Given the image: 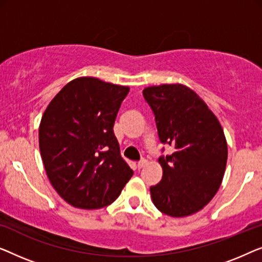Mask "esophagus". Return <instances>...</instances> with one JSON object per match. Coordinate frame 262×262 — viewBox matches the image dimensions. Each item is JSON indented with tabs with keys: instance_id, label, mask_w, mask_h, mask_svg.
I'll return each mask as SVG.
<instances>
[{
	"instance_id": "obj_1",
	"label": "esophagus",
	"mask_w": 262,
	"mask_h": 262,
	"mask_svg": "<svg viewBox=\"0 0 262 262\" xmlns=\"http://www.w3.org/2000/svg\"><path fill=\"white\" fill-rule=\"evenodd\" d=\"M146 165H147V160H146V159H141V160H140L139 163H138V168L141 169L142 167H145Z\"/></svg>"
}]
</instances>
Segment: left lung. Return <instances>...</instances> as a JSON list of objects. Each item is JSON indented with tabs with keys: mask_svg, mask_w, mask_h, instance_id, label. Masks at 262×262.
<instances>
[{
	"mask_svg": "<svg viewBox=\"0 0 262 262\" xmlns=\"http://www.w3.org/2000/svg\"><path fill=\"white\" fill-rule=\"evenodd\" d=\"M142 95L154 114L160 142L174 148L159 158L163 179L150 186L153 203L168 216L192 215L222 183L228 158L222 127L203 99L180 84L146 88Z\"/></svg>",
	"mask_w": 262,
	"mask_h": 262,
	"instance_id": "8db88e82",
	"label": "left lung"
}]
</instances>
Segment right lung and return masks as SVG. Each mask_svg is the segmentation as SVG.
<instances>
[{
    "label": "right lung",
    "instance_id": "right-lung-1",
    "mask_svg": "<svg viewBox=\"0 0 262 262\" xmlns=\"http://www.w3.org/2000/svg\"><path fill=\"white\" fill-rule=\"evenodd\" d=\"M128 93L127 86L82 77L62 88L43 113V166L57 192L76 208L112 204L132 178L113 129Z\"/></svg>",
    "mask_w": 262,
    "mask_h": 262
}]
</instances>
